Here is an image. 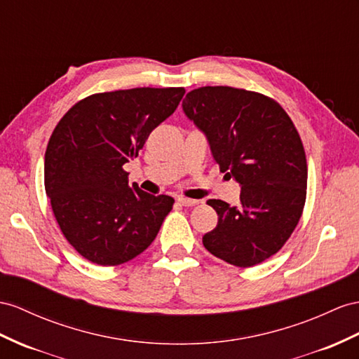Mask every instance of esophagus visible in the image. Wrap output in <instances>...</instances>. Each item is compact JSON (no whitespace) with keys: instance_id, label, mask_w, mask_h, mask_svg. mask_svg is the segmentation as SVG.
I'll return each instance as SVG.
<instances>
[{"instance_id":"34e87169","label":"esophagus","mask_w":359,"mask_h":359,"mask_svg":"<svg viewBox=\"0 0 359 359\" xmlns=\"http://www.w3.org/2000/svg\"><path fill=\"white\" fill-rule=\"evenodd\" d=\"M177 201L182 206H196L198 205L200 201L194 200V198H187V197H177Z\"/></svg>"}]
</instances>
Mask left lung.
I'll use <instances>...</instances> for the list:
<instances>
[{
  "label": "left lung",
  "mask_w": 359,
  "mask_h": 359,
  "mask_svg": "<svg viewBox=\"0 0 359 359\" xmlns=\"http://www.w3.org/2000/svg\"><path fill=\"white\" fill-rule=\"evenodd\" d=\"M182 107L219 171L241 187L238 206L208 200L218 224L203 245L236 267L261 264L287 243L305 206L308 167L296 127L274 100L231 86L191 90Z\"/></svg>",
  "instance_id": "1"
}]
</instances>
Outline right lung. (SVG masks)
I'll return each instance as SVG.
<instances>
[{
	"instance_id": "add662e5",
	"label": "right lung",
	"mask_w": 359,
	"mask_h": 359,
	"mask_svg": "<svg viewBox=\"0 0 359 359\" xmlns=\"http://www.w3.org/2000/svg\"><path fill=\"white\" fill-rule=\"evenodd\" d=\"M183 88H135L79 101L45 151V191L62 233L88 261L119 265L149 247L172 208L133 183L123 165L177 109Z\"/></svg>"
}]
</instances>
